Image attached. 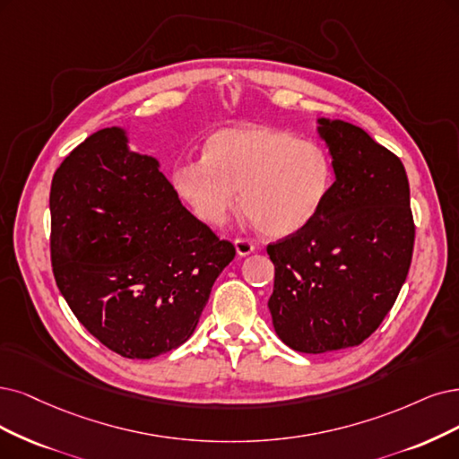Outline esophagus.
Returning a JSON list of instances; mask_svg holds the SVG:
<instances>
[{
    "instance_id": "34e87169",
    "label": "esophagus",
    "mask_w": 459,
    "mask_h": 459,
    "mask_svg": "<svg viewBox=\"0 0 459 459\" xmlns=\"http://www.w3.org/2000/svg\"><path fill=\"white\" fill-rule=\"evenodd\" d=\"M234 246H236V253H238L240 257H246V255H249V253L255 251V244L247 238H236Z\"/></svg>"
}]
</instances>
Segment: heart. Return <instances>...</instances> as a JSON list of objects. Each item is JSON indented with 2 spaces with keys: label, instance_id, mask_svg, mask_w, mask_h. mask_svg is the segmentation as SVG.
I'll return each mask as SVG.
<instances>
[{
  "label": "heart",
  "instance_id": "heart-1",
  "mask_svg": "<svg viewBox=\"0 0 459 459\" xmlns=\"http://www.w3.org/2000/svg\"><path fill=\"white\" fill-rule=\"evenodd\" d=\"M172 181L193 213L210 227L240 208L273 238L307 229L324 210L334 183L331 152L317 142L259 126H229L204 143L202 159L179 162Z\"/></svg>",
  "mask_w": 459,
  "mask_h": 459
}]
</instances>
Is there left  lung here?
<instances>
[{
    "label": "left lung",
    "mask_w": 459,
    "mask_h": 459,
    "mask_svg": "<svg viewBox=\"0 0 459 459\" xmlns=\"http://www.w3.org/2000/svg\"><path fill=\"white\" fill-rule=\"evenodd\" d=\"M334 183L312 223L266 246L281 341L302 353L359 346L397 300L414 249L411 189L397 155L359 126L319 118Z\"/></svg>",
    "instance_id": "8db88e82"
}]
</instances>
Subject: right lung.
I'll list each match as a JSON object with an SVG mask.
<instances>
[{
    "label": "right lung",
    "instance_id": "1",
    "mask_svg": "<svg viewBox=\"0 0 459 459\" xmlns=\"http://www.w3.org/2000/svg\"><path fill=\"white\" fill-rule=\"evenodd\" d=\"M48 206L55 280L84 329L126 359L189 341L236 249L181 206L155 159L98 130L55 172Z\"/></svg>",
    "mask_w": 459,
    "mask_h": 459
}]
</instances>
